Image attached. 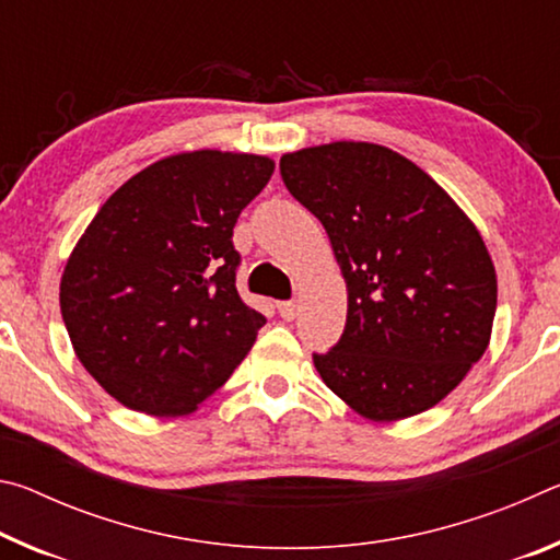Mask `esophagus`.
Here are the masks:
<instances>
[{
    "mask_svg": "<svg viewBox=\"0 0 560 560\" xmlns=\"http://www.w3.org/2000/svg\"><path fill=\"white\" fill-rule=\"evenodd\" d=\"M277 308H279V316L283 320H293L299 314V303L296 301H279Z\"/></svg>",
    "mask_w": 560,
    "mask_h": 560,
    "instance_id": "34e87169",
    "label": "esophagus"
}]
</instances>
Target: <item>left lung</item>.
I'll list each match as a JSON object with an SVG mask.
<instances>
[{
    "mask_svg": "<svg viewBox=\"0 0 560 560\" xmlns=\"http://www.w3.org/2000/svg\"><path fill=\"white\" fill-rule=\"evenodd\" d=\"M289 192L324 224L348 287L346 330L316 371L375 422L420 415L485 355L497 271L452 197L390 148L340 140L279 163Z\"/></svg>",
    "mask_w": 560,
    "mask_h": 560,
    "instance_id": "8db88e82",
    "label": "left lung"
}]
</instances>
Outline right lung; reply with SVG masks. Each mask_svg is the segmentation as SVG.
<instances>
[{
  "instance_id": "obj_1",
  "label": "right lung",
  "mask_w": 560,
  "mask_h": 560,
  "mask_svg": "<svg viewBox=\"0 0 560 560\" xmlns=\"http://www.w3.org/2000/svg\"><path fill=\"white\" fill-rule=\"evenodd\" d=\"M273 160L195 150L158 160L113 192L61 277L75 355L130 410H197L249 353L259 311L236 291V217Z\"/></svg>"
}]
</instances>
